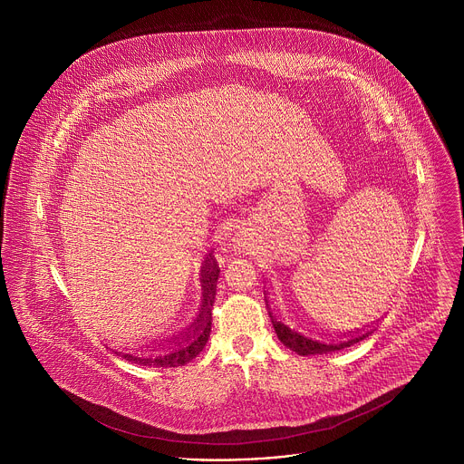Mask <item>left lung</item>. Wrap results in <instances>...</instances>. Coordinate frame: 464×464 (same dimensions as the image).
Masks as SVG:
<instances>
[{"instance_id":"obj_1","label":"left lung","mask_w":464,"mask_h":464,"mask_svg":"<svg viewBox=\"0 0 464 464\" xmlns=\"http://www.w3.org/2000/svg\"><path fill=\"white\" fill-rule=\"evenodd\" d=\"M270 317H272V323H274V328H276V334H277V338L281 340V343L286 345L290 351L301 354V356L326 354V353L342 351V349H345V347H351V345L362 342L363 338H367V336L372 333V330H367L365 334H362V333L358 334V333H356L358 336H351L349 340L340 342V343H323V342H314V340H308V338L301 336L299 333H295V330H292V328H288L286 324H283L281 321H277L272 314H270Z\"/></svg>"}]
</instances>
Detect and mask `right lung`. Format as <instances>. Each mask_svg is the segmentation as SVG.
I'll use <instances>...</instances> for the list:
<instances>
[{"mask_svg":"<svg viewBox=\"0 0 464 464\" xmlns=\"http://www.w3.org/2000/svg\"><path fill=\"white\" fill-rule=\"evenodd\" d=\"M218 268L213 262V256L209 255L204 270H202V285H204V304L200 314L194 319L187 333H181V338H174V342H169L167 347H161V351L150 349V353L140 351V353H117L124 360L138 363V365H149V367H179L190 362L200 354L209 340L211 334V306L215 299V286L218 279Z\"/></svg>","mask_w":464,"mask_h":464,"instance_id":"right-lung-1","label":"right lung"}]
</instances>
